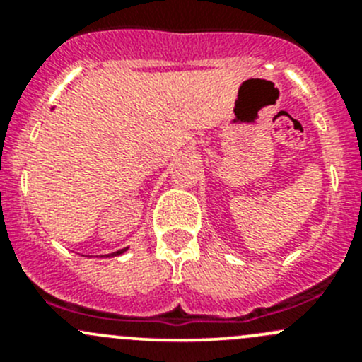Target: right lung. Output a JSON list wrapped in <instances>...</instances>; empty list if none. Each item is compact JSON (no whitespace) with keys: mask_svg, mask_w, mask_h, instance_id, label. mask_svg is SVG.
<instances>
[{"mask_svg":"<svg viewBox=\"0 0 362 362\" xmlns=\"http://www.w3.org/2000/svg\"><path fill=\"white\" fill-rule=\"evenodd\" d=\"M124 250H126V249H124ZM124 250H119V252H113V254H110V255H117V254H122V252Z\"/></svg>","mask_w":362,"mask_h":362,"instance_id":"1","label":"right lung"}]
</instances>
